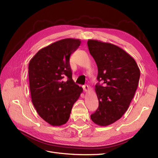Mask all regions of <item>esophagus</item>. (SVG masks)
<instances>
[{
  "instance_id": "obj_1",
  "label": "esophagus",
  "mask_w": 158,
  "mask_h": 158,
  "mask_svg": "<svg viewBox=\"0 0 158 158\" xmlns=\"http://www.w3.org/2000/svg\"><path fill=\"white\" fill-rule=\"evenodd\" d=\"M83 89L84 92H87V91L89 89V86L87 84H85L83 85Z\"/></svg>"
}]
</instances>
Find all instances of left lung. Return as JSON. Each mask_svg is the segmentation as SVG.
Wrapping results in <instances>:
<instances>
[{
  "instance_id": "1",
  "label": "left lung",
  "mask_w": 158,
  "mask_h": 158,
  "mask_svg": "<svg viewBox=\"0 0 158 158\" xmlns=\"http://www.w3.org/2000/svg\"><path fill=\"white\" fill-rule=\"evenodd\" d=\"M88 47L98 66L99 82L95 89L99 107L91 118L99 126H107L128 109L138 87L140 69L135 59L118 46L89 40Z\"/></svg>"
}]
</instances>
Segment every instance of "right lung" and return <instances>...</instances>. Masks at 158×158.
<instances>
[{
	"label": "right lung",
	"instance_id": "right-lung-1",
	"mask_svg": "<svg viewBox=\"0 0 158 158\" xmlns=\"http://www.w3.org/2000/svg\"><path fill=\"white\" fill-rule=\"evenodd\" d=\"M80 40L67 38L38 51L29 63L31 101L39 115L52 126L68 121L74 103L83 92L73 80L70 56Z\"/></svg>",
	"mask_w": 158,
	"mask_h": 158
}]
</instances>
